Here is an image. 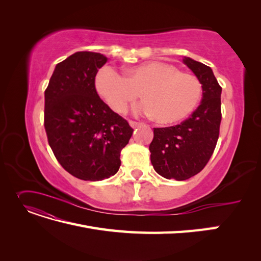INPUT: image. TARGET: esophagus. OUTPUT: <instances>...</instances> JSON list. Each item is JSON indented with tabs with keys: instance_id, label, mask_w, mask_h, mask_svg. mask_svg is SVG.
Instances as JSON below:
<instances>
[{
	"instance_id": "34e87169",
	"label": "esophagus",
	"mask_w": 261,
	"mask_h": 261,
	"mask_svg": "<svg viewBox=\"0 0 261 261\" xmlns=\"http://www.w3.org/2000/svg\"><path fill=\"white\" fill-rule=\"evenodd\" d=\"M129 125L132 126L133 128H138V127H140V126L143 125V124L139 123V122H135V121H129Z\"/></svg>"
}]
</instances>
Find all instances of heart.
Returning <instances> with one entry per match:
<instances>
[{"label": "heart", "instance_id": "1", "mask_svg": "<svg viewBox=\"0 0 261 261\" xmlns=\"http://www.w3.org/2000/svg\"><path fill=\"white\" fill-rule=\"evenodd\" d=\"M100 96L116 113H125L139 93L145 101L136 112L153 115L160 124L184 120L198 106L202 86L196 76L172 64L150 61L126 69L125 76L112 67H102L94 78Z\"/></svg>", "mask_w": 261, "mask_h": 261}]
</instances>
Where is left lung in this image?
I'll return each mask as SVG.
<instances>
[{
  "mask_svg": "<svg viewBox=\"0 0 261 261\" xmlns=\"http://www.w3.org/2000/svg\"><path fill=\"white\" fill-rule=\"evenodd\" d=\"M183 61L201 83L200 106L178 125L153 128V139L149 146L155 172L176 180L191 178L206 167L217 146L222 117V88L212 69L193 59Z\"/></svg>",
  "mask_w": 261,
  "mask_h": 261,
  "instance_id": "obj_1",
  "label": "left lung"
}]
</instances>
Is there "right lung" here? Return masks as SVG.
I'll return each instance as SVG.
<instances>
[{
	"label": "right lung",
	"instance_id": "1",
	"mask_svg": "<svg viewBox=\"0 0 261 261\" xmlns=\"http://www.w3.org/2000/svg\"><path fill=\"white\" fill-rule=\"evenodd\" d=\"M108 59L76 52L55 66L44 91V128L59 163L84 180H102L121 165V151L133 128L99 97L98 69Z\"/></svg>",
	"mask_w": 261,
	"mask_h": 261
}]
</instances>
